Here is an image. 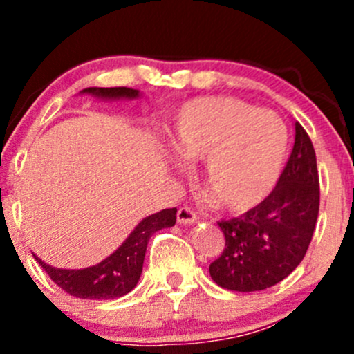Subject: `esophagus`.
<instances>
[{"instance_id":"1","label":"esophagus","mask_w":354,"mask_h":354,"mask_svg":"<svg viewBox=\"0 0 354 354\" xmlns=\"http://www.w3.org/2000/svg\"><path fill=\"white\" fill-rule=\"evenodd\" d=\"M176 219L180 224H194L197 223L198 216L194 209H190V207H180V210H178L176 214Z\"/></svg>"}]
</instances>
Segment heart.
I'll return each instance as SVG.
<instances>
[{"mask_svg": "<svg viewBox=\"0 0 354 354\" xmlns=\"http://www.w3.org/2000/svg\"><path fill=\"white\" fill-rule=\"evenodd\" d=\"M171 145L185 160H202V185L231 214L259 205L279 180L288 130L272 111L234 97H198L185 104L171 130Z\"/></svg>", "mask_w": 354, "mask_h": 354, "instance_id": "obj_1", "label": "heart"}]
</instances>
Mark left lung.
<instances>
[{"label":"left lung","mask_w":354,"mask_h":354,"mask_svg":"<svg viewBox=\"0 0 354 354\" xmlns=\"http://www.w3.org/2000/svg\"><path fill=\"white\" fill-rule=\"evenodd\" d=\"M295 130L291 156L269 197L243 216L217 223L226 240L209 266L217 286L241 292L274 286L308 250L319 217V171L308 133L299 123Z\"/></svg>","instance_id":"left-lung-1"}]
</instances>
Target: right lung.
Returning <instances> with one entry per match:
<instances>
[{
  "mask_svg": "<svg viewBox=\"0 0 354 354\" xmlns=\"http://www.w3.org/2000/svg\"><path fill=\"white\" fill-rule=\"evenodd\" d=\"M82 92L95 95L102 99H133L138 97V91L128 87H88ZM176 223V209H164L160 212L152 214L138 223L130 233V236L123 241V245L111 253L108 259L99 262L97 266L87 269H56L37 259L42 269L48 276L58 284L68 295L77 296L82 299H113L127 295L137 286L140 279L142 267H144L145 250L156 231L162 227H171Z\"/></svg>",
  "mask_w": 354,
  "mask_h": 354,
  "instance_id": "add662e5",
  "label": "right lung"
}]
</instances>
